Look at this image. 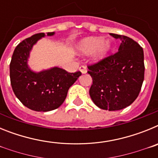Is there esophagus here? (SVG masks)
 <instances>
[{"label": "esophagus", "mask_w": 158, "mask_h": 158, "mask_svg": "<svg viewBox=\"0 0 158 158\" xmlns=\"http://www.w3.org/2000/svg\"><path fill=\"white\" fill-rule=\"evenodd\" d=\"M79 70L81 71V73L82 74H85V73H87V68H86L85 65H81V66L79 68Z\"/></svg>", "instance_id": "34e87169"}]
</instances>
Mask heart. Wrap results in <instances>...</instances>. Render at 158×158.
Instances as JSON below:
<instances>
[{"label": "heart", "mask_w": 158, "mask_h": 158, "mask_svg": "<svg viewBox=\"0 0 158 158\" xmlns=\"http://www.w3.org/2000/svg\"><path fill=\"white\" fill-rule=\"evenodd\" d=\"M112 47L109 39H102L98 36H89L82 39L77 44V51L82 54H91L93 61L99 62L105 59Z\"/></svg>", "instance_id": "obj_1"}]
</instances>
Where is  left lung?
<instances>
[{
	"mask_svg": "<svg viewBox=\"0 0 158 158\" xmlns=\"http://www.w3.org/2000/svg\"><path fill=\"white\" fill-rule=\"evenodd\" d=\"M110 35L120 40V45L115 54L88 66L93 78L89 95L101 109L117 111L131 105L140 93L144 81V53L131 38Z\"/></svg>",
	"mask_w": 158,
	"mask_h": 158,
	"instance_id": "obj_1",
	"label": "left lung"
}]
</instances>
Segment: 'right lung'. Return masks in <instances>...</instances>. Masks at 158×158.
Listing matches in <instances>:
<instances>
[{"instance_id": "obj_1", "label": "right lung", "mask_w": 158, "mask_h": 158, "mask_svg": "<svg viewBox=\"0 0 158 158\" xmlns=\"http://www.w3.org/2000/svg\"><path fill=\"white\" fill-rule=\"evenodd\" d=\"M55 32H47L52 36ZM45 33H39L19 43L10 63V80L16 96L25 107L36 111H49L62 105L68 90L81 75L54 66L40 72L32 70L28 59L32 48Z\"/></svg>"}]
</instances>
